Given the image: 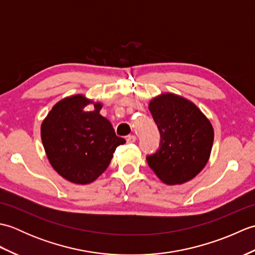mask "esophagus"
Masks as SVG:
<instances>
[{
  "label": "esophagus",
  "instance_id": "esophagus-1",
  "mask_svg": "<svg viewBox=\"0 0 255 255\" xmlns=\"http://www.w3.org/2000/svg\"><path fill=\"white\" fill-rule=\"evenodd\" d=\"M136 136H133V134H129V136H127V142L128 143H132V142H134L136 141Z\"/></svg>",
  "mask_w": 255,
  "mask_h": 255
}]
</instances>
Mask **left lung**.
I'll return each mask as SVG.
<instances>
[{
  "mask_svg": "<svg viewBox=\"0 0 255 255\" xmlns=\"http://www.w3.org/2000/svg\"><path fill=\"white\" fill-rule=\"evenodd\" d=\"M160 131V148L147 162L160 180L183 184L207 164L214 142V128L199 108L184 97L163 93L149 103Z\"/></svg>",
  "mask_w": 255,
  "mask_h": 255,
  "instance_id": "8db88e82",
  "label": "left lung"
}]
</instances>
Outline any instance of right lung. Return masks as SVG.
Listing matches in <instances>:
<instances>
[{
    "label": "right lung",
    "instance_id": "add662e5",
    "mask_svg": "<svg viewBox=\"0 0 255 255\" xmlns=\"http://www.w3.org/2000/svg\"><path fill=\"white\" fill-rule=\"evenodd\" d=\"M90 102L82 94L69 96L52 107L41 124L40 134L47 158L59 175L75 184L95 181L110 165L118 145L111 122L103 117L101 103L85 112Z\"/></svg>",
    "mask_w": 255,
    "mask_h": 255
}]
</instances>
